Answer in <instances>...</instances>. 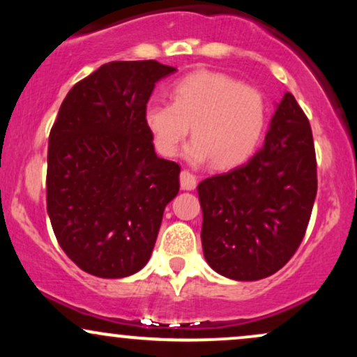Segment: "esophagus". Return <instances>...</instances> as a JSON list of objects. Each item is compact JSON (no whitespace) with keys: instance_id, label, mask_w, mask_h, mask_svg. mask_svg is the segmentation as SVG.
<instances>
[{"instance_id":"obj_1","label":"esophagus","mask_w":357,"mask_h":357,"mask_svg":"<svg viewBox=\"0 0 357 357\" xmlns=\"http://www.w3.org/2000/svg\"><path fill=\"white\" fill-rule=\"evenodd\" d=\"M179 183H181V190L192 191L196 188V176L191 174L190 171H181V174H179Z\"/></svg>"}]
</instances>
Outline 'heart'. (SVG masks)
Wrapping results in <instances>:
<instances>
[{"instance_id":"1","label":"heart","mask_w":357,"mask_h":357,"mask_svg":"<svg viewBox=\"0 0 357 357\" xmlns=\"http://www.w3.org/2000/svg\"><path fill=\"white\" fill-rule=\"evenodd\" d=\"M171 102H151L144 124L153 146L165 158H174L186 141L192 165L213 161L218 169L241 165L255 153L267 126V102L255 87L230 75L198 70L173 85Z\"/></svg>"}]
</instances>
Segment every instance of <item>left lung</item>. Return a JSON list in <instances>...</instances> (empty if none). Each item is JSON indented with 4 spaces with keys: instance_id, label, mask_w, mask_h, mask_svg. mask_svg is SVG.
I'll return each instance as SVG.
<instances>
[{
    "instance_id": "left-lung-1",
    "label": "left lung",
    "mask_w": 357,
    "mask_h": 357,
    "mask_svg": "<svg viewBox=\"0 0 357 357\" xmlns=\"http://www.w3.org/2000/svg\"><path fill=\"white\" fill-rule=\"evenodd\" d=\"M264 147L230 173L198 184L208 265L231 280H260L292 258L317 195L309 119L285 92Z\"/></svg>"
}]
</instances>
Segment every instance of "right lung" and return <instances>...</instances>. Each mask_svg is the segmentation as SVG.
Returning a JSON list of instances; mask_svg holds the SVG:
<instances>
[{
  "label": "right lung",
  "instance_id": "obj_1",
  "mask_svg": "<svg viewBox=\"0 0 357 357\" xmlns=\"http://www.w3.org/2000/svg\"><path fill=\"white\" fill-rule=\"evenodd\" d=\"M176 68L109 61L75 84L48 139L47 211L77 267L122 278L149 261L179 167L158 158L144 124L154 85Z\"/></svg>",
  "mask_w": 357,
  "mask_h": 357
}]
</instances>
